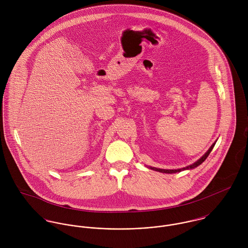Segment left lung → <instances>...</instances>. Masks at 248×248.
Here are the masks:
<instances>
[{
	"instance_id": "obj_1",
	"label": "left lung",
	"mask_w": 248,
	"mask_h": 248,
	"mask_svg": "<svg viewBox=\"0 0 248 248\" xmlns=\"http://www.w3.org/2000/svg\"><path fill=\"white\" fill-rule=\"evenodd\" d=\"M215 144H216V142L215 143H213L212 146L209 148V150L199 159V160H197L195 163H193V164H191V165H189V166H187V167H184V168H182V169H177V170H166V169H159V168H155V167H149L150 169H152V170H154V171H157V172H160V173H166V174H174V173H178V172H181V171H184V170H190V169H194V168H196V167H198L199 165H201L206 158H207V156L209 155V154L211 153V151L213 150V148H214V146H215Z\"/></svg>"
}]
</instances>
